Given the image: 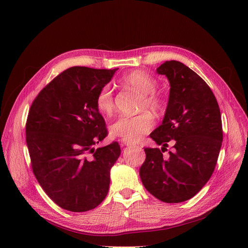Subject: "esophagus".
<instances>
[{
  "instance_id": "esophagus-1",
  "label": "esophagus",
  "mask_w": 248,
  "mask_h": 248,
  "mask_svg": "<svg viewBox=\"0 0 248 248\" xmlns=\"http://www.w3.org/2000/svg\"><path fill=\"white\" fill-rule=\"evenodd\" d=\"M121 145H122V146H131L132 142H131V141H128V140H121Z\"/></svg>"
}]
</instances>
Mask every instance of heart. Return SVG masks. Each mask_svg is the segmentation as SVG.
Returning <instances> with one entry per match:
<instances>
[{"instance_id": "obj_1", "label": "heart", "mask_w": 248, "mask_h": 248, "mask_svg": "<svg viewBox=\"0 0 248 248\" xmlns=\"http://www.w3.org/2000/svg\"><path fill=\"white\" fill-rule=\"evenodd\" d=\"M122 84L141 94L139 110H144L136 116H122L111 124L110 133L112 137L120 138L131 142L139 141L152 129L154 117L151 109L159 112L163 108V102L157 94V82L149 74L142 71H133L122 78ZM96 107L102 114L109 116L115 110L114 92L109 85L103 86L96 96Z\"/></svg>"}]
</instances>
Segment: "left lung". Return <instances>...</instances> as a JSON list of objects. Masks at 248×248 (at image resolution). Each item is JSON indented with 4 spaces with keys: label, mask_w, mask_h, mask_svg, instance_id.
I'll return each mask as SVG.
<instances>
[{
    "label": "left lung",
    "mask_w": 248,
    "mask_h": 248,
    "mask_svg": "<svg viewBox=\"0 0 248 248\" xmlns=\"http://www.w3.org/2000/svg\"><path fill=\"white\" fill-rule=\"evenodd\" d=\"M156 71L170 86L162 123L150 134L162 148H145L140 177L152 196L174 204L196 196L212 176L222 144L221 116L211 89L189 67L172 60ZM171 139L175 150L164 159Z\"/></svg>",
    "instance_id": "1"
}]
</instances>
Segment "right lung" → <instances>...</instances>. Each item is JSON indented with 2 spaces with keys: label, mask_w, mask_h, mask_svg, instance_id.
Wrapping results in <instances>:
<instances>
[{
  "label": "right lung",
  "mask_w": 248,
  "mask_h": 248,
  "mask_svg": "<svg viewBox=\"0 0 248 248\" xmlns=\"http://www.w3.org/2000/svg\"><path fill=\"white\" fill-rule=\"evenodd\" d=\"M118 69L71 67L41 90L29 110L26 140L33 172L47 196L68 211L92 210L108 192L121 148L118 141L93 148L108 136L96 96Z\"/></svg>",
  "instance_id": "right-lung-1"
}]
</instances>
